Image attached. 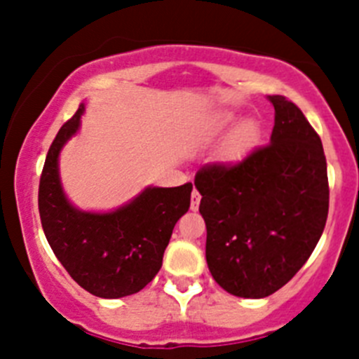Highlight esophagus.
<instances>
[{
  "label": "esophagus",
  "mask_w": 359,
  "mask_h": 359,
  "mask_svg": "<svg viewBox=\"0 0 359 359\" xmlns=\"http://www.w3.org/2000/svg\"><path fill=\"white\" fill-rule=\"evenodd\" d=\"M199 203H201V194H199L198 190H194L192 196H190V208L196 212L199 208Z\"/></svg>",
  "instance_id": "1"
}]
</instances>
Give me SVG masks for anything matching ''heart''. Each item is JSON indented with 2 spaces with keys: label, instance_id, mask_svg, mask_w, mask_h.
Returning <instances> with one entry per match:
<instances>
[{
  "label": "heart",
  "instance_id": "b5f03b06",
  "mask_svg": "<svg viewBox=\"0 0 359 359\" xmlns=\"http://www.w3.org/2000/svg\"><path fill=\"white\" fill-rule=\"evenodd\" d=\"M233 122V115H223L219 116L214 123H212V128L208 129L207 138H214V136L221 135L224 129ZM257 136V128L253 126L252 122L243 123L239 129L236 131V135L231 136V140L228 142L226 145V156L231 158V160H237V158H243L246 152L250 151L252 144L255 142Z\"/></svg>",
  "mask_w": 359,
  "mask_h": 359
}]
</instances>
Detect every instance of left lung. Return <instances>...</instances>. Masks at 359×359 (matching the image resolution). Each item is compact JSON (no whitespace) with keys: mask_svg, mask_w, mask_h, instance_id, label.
Returning <instances> with one entry per match:
<instances>
[{"mask_svg":"<svg viewBox=\"0 0 359 359\" xmlns=\"http://www.w3.org/2000/svg\"><path fill=\"white\" fill-rule=\"evenodd\" d=\"M271 142L237 163H207L194 180L207 224V264L230 294L264 298L286 286L320 241L329 212L318 133L282 95Z\"/></svg>","mask_w":359,"mask_h":359,"instance_id":"1","label":"left lung"}]
</instances>
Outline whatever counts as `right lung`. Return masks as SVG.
Wrapping results in <instances>:
<instances>
[{
    "label": "right lung",
    "instance_id": "add662e5",
    "mask_svg": "<svg viewBox=\"0 0 359 359\" xmlns=\"http://www.w3.org/2000/svg\"><path fill=\"white\" fill-rule=\"evenodd\" d=\"M84 106L65 122L52 142L39 182L44 236L69 277L100 298L144 290L161 268L174 224L190 207L192 183L145 189L129 205L109 214L73 208L59 182V152L75 135Z\"/></svg>",
    "mask_w": 359,
    "mask_h": 359
}]
</instances>
